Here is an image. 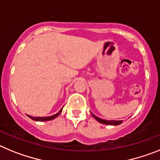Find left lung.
Listing matches in <instances>:
<instances>
[{"label": "left lung", "instance_id": "1", "mask_svg": "<svg viewBox=\"0 0 160 160\" xmlns=\"http://www.w3.org/2000/svg\"><path fill=\"white\" fill-rule=\"evenodd\" d=\"M92 115L93 116L94 118L96 119L97 121L100 122V123H102V124H105V125H110V126H118V125L122 124V121H117V120H105V119H102L98 117L95 116L94 114L92 113Z\"/></svg>", "mask_w": 160, "mask_h": 160}]
</instances>
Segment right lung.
I'll return each mask as SVG.
<instances>
[{"mask_svg": "<svg viewBox=\"0 0 160 160\" xmlns=\"http://www.w3.org/2000/svg\"><path fill=\"white\" fill-rule=\"evenodd\" d=\"M62 110H63V108H62V109H61L60 110H59L57 113H55V114L52 115V116H49V117H37V118H36V117H32V116H29V117H30L32 120L38 121V122H47V121L53 120V119H55V118H57V117L60 114L61 112H62Z\"/></svg>", "mask_w": 160, "mask_h": 160, "instance_id": "right-lung-1", "label": "right lung"}]
</instances>
